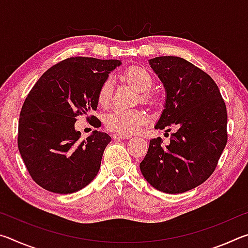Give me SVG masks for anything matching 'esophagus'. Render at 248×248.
<instances>
[{
    "mask_svg": "<svg viewBox=\"0 0 248 248\" xmlns=\"http://www.w3.org/2000/svg\"><path fill=\"white\" fill-rule=\"evenodd\" d=\"M131 136H129V134H120V133H115L114 136H112V139L114 140H124V139H130Z\"/></svg>",
    "mask_w": 248,
    "mask_h": 248,
    "instance_id": "1",
    "label": "esophagus"
}]
</instances>
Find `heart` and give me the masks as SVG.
<instances>
[{
    "instance_id": "heart-1",
    "label": "heart",
    "mask_w": 248,
    "mask_h": 248,
    "mask_svg": "<svg viewBox=\"0 0 248 248\" xmlns=\"http://www.w3.org/2000/svg\"><path fill=\"white\" fill-rule=\"evenodd\" d=\"M124 78L128 82L133 84L142 92V98L149 100L152 94L149 90L153 85V78L146 69L140 65H131L124 71ZM112 97V82L106 78L100 84L97 100L100 106L106 107L111 102ZM146 115L143 111L137 109L117 108L108 112L105 117V125L109 131L120 134H132L137 132L145 124Z\"/></svg>"
}]
</instances>
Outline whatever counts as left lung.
Masks as SVG:
<instances>
[{
  "instance_id": "8db88e82",
  "label": "left lung",
  "mask_w": 248,
  "mask_h": 248,
  "mask_svg": "<svg viewBox=\"0 0 248 248\" xmlns=\"http://www.w3.org/2000/svg\"><path fill=\"white\" fill-rule=\"evenodd\" d=\"M150 64L166 90L165 109L155 129L177 130L169 145L161 138L150 141L140 170L157 190L180 194L215 171L228 142V112L216 82L190 62L166 56L151 59Z\"/></svg>"
}]
</instances>
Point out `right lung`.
Wrapping results in <instances>:
<instances>
[{
    "mask_svg": "<svg viewBox=\"0 0 248 248\" xmlns=\"http://www.w3.org/2000/svg\"><path fill=\"white\" fill-rule=\"evenodd\" d=\"M119 60L68 58L48 69L29 92L20 110L17 144L33 182L56 194H72L97 175L104 150L111 138L94 131L85 140L75 131V117L97 108L100 84Z\"/></svg>",
    "mask_w": 248,
    "mask_h": 248,
    "instance_id": "add662e5",
    "label": "right lung"
}]
</instances>
